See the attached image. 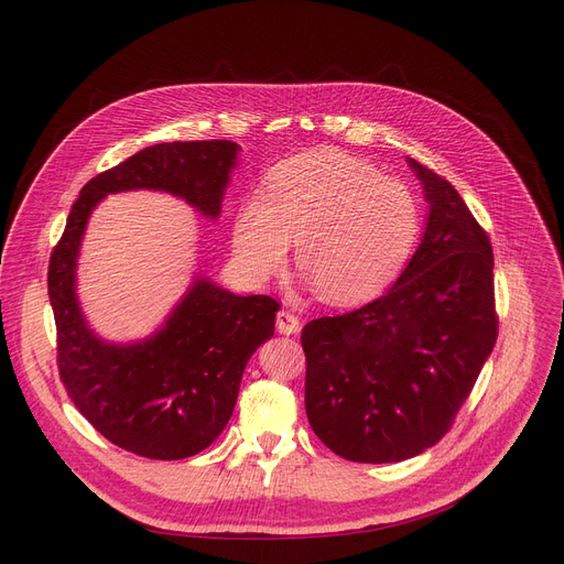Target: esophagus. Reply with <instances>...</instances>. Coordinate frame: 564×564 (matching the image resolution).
Instances as JSON below:
<instances>
[{"instance_id": "esophagus-1", "label": "esophagus", "mask_w": 564, "mask_h": 564, "mask_svg": "<svg viewBox=\"0 0 564 564\" xmlns=\"http://www.w3.org/2000/svg\"><path fill=\"white\" fill-rule=\"evenodd\" d=\"M276 329L283 336H292V334H297L302 329V322H300L297 315H292L290 311H279V315H276Z\"/></svg>"}]
</instances>
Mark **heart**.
<instances>
[{"mask_svg":"<svg viewBox=\"0 0 564 564\" xmlns=\"http://www.w3.org/2000/svg\"><path fill=\"white\" fill-rule=\"evenodd\" d=\"M421 230L413 194L364 160L308 151L279 164L264 198L240 205L232 253L253 281L279 274L294 240L300 270L322 300L351 306L372 300L406 262Z\"/></svg>","mask_w":564,"mask_h":564,"instance_id":"b5f03b06","label":"heart"}]
</instances>
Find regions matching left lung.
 I'll list each match as a JSON object with an SVG mask.
<instances>
[{
    "label": "left lung",
    "mask_w": 564,
    "mask_h": 564,
    "mask_svg": "<svg viewBox=\"0 0 564 564\" xmlns=\"http://www.w3.org/2000/svg\"><path fill=\"white\" fill-rule=\"evenodd\" d=\"M406 162L430 207L416 253L379 300L302 332L308 423L349 462L391 464L432 448L498 332L487 232L448 181Z\"/></svg>",
    "instance_id": "obj_1"
}]
</instances>
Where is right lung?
Returning a JSON list of instances; mask_svg holds the SVG:
<instances>
[{
    "mask_svg": "<svg viewBox=\"0 0 564 564\" xmlns=\"http://www.w3.org/2000/svg\"><path fill=\"white\" fill-rule=\"evenodd\" d=\"M237 155L240 145L224 139L143 148L82 187L50 258L47 292L64 387L105 438L148 459L192 457L224 432L251 354L274 336L279 302L267 294L240 297L194 276L151 336L105 340L77 297L86 224L109 194L137 189L183 198L215 221Z\"/></svg>",
    "mask_w": 564,
    "mask_h": 564,
    "instance_id": "1",
    "label": "right lung"
}]
</instances>
